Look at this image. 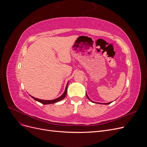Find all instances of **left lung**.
Here are the masks:
<instances>
[{
  "instance_id": "8db88e82",
  "label": "left lung",
  "mask_w": 147,
  "mask_h": 147,
  "mask_svg": "<svg viewBox=\"0 0 147 147\" xmlns=\"http://www.w3.org/2000/svg\"><path fill=\"white\" fill-rule=\"evenodd\" d=\"M86 96H87V97H88V99L89 100H91V102H92V100H91V99H90V98H89V97H88V95H87V94H86ZM110 103H112V102H109V103H106V104H105V105H107V104H110Z\"/></svg>"
}]
</instances>
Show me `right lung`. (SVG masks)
<instances>
[{
	"label": "right lung",
	"instance_id": "obj_1",
	"mask_svg": "<svg viewBox=\"0 0 147 147\" xmlns=\"http://www.w3.org/2000/svg\"><path fill=\"white\" fill-rule=\"evenodd\" d=\"M68 84V83H67ZM67 86L65 88V91L63 93V95H61L59 97H58V98H57L56 99H53V100H42V99H37V98H35V97H34L32 96H31L32 97V98L34 99H35V100H37L39 102H40V103L43 104H55L56 103V102H58V101H60L61 100H63V99L65 98V97L67 94Z\"/></svg>",
	"mask_w": 147,
	"mask_h": 147
}]
</instances>
